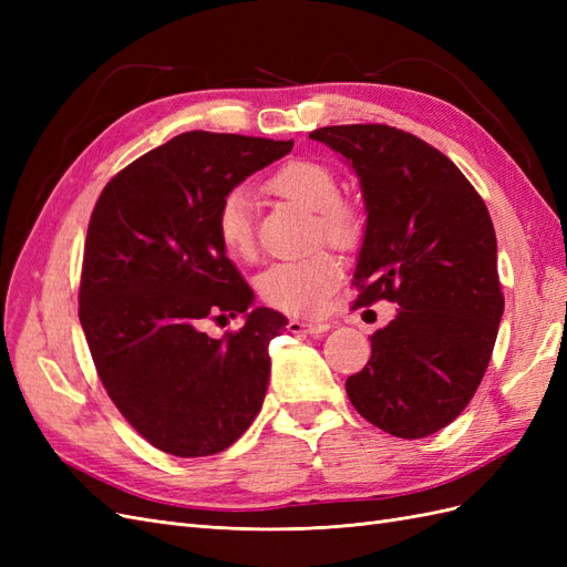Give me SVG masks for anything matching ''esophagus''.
Instances as JSON below:
<instances>
[{"mask_svg":"<svg viewBox=\"0 0 567 567\" xmlns=\"http://www.w3.org/2000/svg\"><path fill=\"white\" fill-rule=\"evenodd\" d=\"M286 329L290 333H323L331 329L329 321H302V319H288V326Z\"/></svg>","mask_w":567,"mask_h":567,"instance_id":"obj_1","label":"esophagus"}]
</instances>
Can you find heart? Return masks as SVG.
I'll return each instance as SVG.
<instances>
[{
  "instance_id": "heart-1",
  "label": "heart",
  "mask_w": 567,
  "mask_h": 567,
  "mask_svg": "<svg viewBox=\"0 0 567 567\" xmlns=\"http://www.w3.org/2000/svg\"><path fill=\"white\" fill-rule=\"evenodd\" d=\"M274 194L317 213V234L336 246H352L362 234V215L340 198V179L329 165L310 158L284 163L267 182ZM215 231L221 248L236 260L255 255L252 198L246 186H234L221 196L215 213ZM342 265L329 250H317L298 260L271 265L260 277L262 300L288 315L310 317L338 288Z\"/></svg>"
}]
</instances>
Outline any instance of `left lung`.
<instances>
[{"mask_svg":"<svg viewBox=\"0 0 567 567\" xmlns=\"http://www.w3.org/2000/svg\"><path fill=\"white\" fill-rule=\"evenodd\" d=\"M310 140L340 153L362 186L354 307L400 305L346 381L348 398L394 437L433 435L473 400L504 315L487 205L444 153L398 127L336 125Z\"/></svg>","mask_w":567,"mask_h":567,"instance_id":"obj_1","label":"left lung"}]
</instances>
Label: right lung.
Here are the masks:
<instances>
[{"instance_id":"obj_1","label":"right lung","mask_w":567,"mask_h":567,"mask_svg":"<svg viewBox=\"0 0 567 567\" xmlns=\"http://www.w3.org/2000/svg\"><path fill=\"white\" fill-rule=\"evenodd\" d=\"M293 142L184 132L104 186L90 219L80 323L109 398L153 447L182 458L227 450L255 421L269 383V340L286 317L252 305L225 255L215 213L229 188ZM246 313L210 339L205 318Z\"/></svg>"}]
</instances>
